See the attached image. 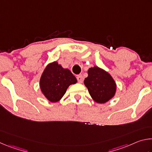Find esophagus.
Listing matches in <instances>:
<instances>
[{"mask_svg":"<svg viewBox=\"0 0 152 152\" xmlns=\"http://www.w3.org/2000/svg\"><path fill=\"white\" fill-rule=\"evenodd\" d=\"M77 80H78V82L79 83H82L83 82V77H82V75H78L77 76Z\"/></svg>","mask_w":152,"mask_h":152,"instance_id":"obj_1","label":"esophagus"}]
</instances>
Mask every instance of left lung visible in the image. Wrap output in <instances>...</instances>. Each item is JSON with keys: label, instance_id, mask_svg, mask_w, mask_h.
I'll list each match as a JSON object with an SVG mask.
<instances>
[{"label": "left lung", "instance_id": "obj_1", "mask_svg": "<svg viewBox=\"0 0 152 152\" xmlns=\"http://www.w3.org/2000/svg\"><path fill=\"white\" fill-rule=\"evenodd\" d=\"M84 83L92 99L98 103L108 102L116 92L117 85L112 76L97 66L88 69V77Z\"/></svg>", "mask_w": 152, "mask_h": 152}]
</instances>
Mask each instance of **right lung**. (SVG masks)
Here are the masks:
<instances>
[{"instance_id":"1","label":"right lung","mask_w":152,"mask_h":152,"mask_svg":"<svg viewBox=\"0 0 152 152\" xmlns=\"http://www.w3.org/2000/svg\"><path fill=\"white\" fill-rule=\"evenodd\" d=\"M76 82V77L70 70L63 68L57 61H53L46 66L41 76L39 86L46 99L56 102L63 97L69 86Z\"/></svg>"}]
</instances>
